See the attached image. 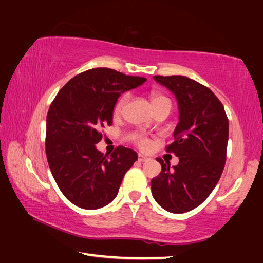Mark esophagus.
<instances>
[{
  "label": "esophagus",
  "instance_id": "34e87169",
  "mask_svg": "<svg viewBox=\"0 0 263 263\" xmlns=\"http://www.w3.org/2000/svg\"><path fill=\"white\" fill-rule=\"evenodd\" d=\"M145 160H148V157H146V156H143V155H139V162L140 163H143V162H145Z\"/></svg>",
  "mask_w": 263,
  "mask_h": 263
}]
</instances>
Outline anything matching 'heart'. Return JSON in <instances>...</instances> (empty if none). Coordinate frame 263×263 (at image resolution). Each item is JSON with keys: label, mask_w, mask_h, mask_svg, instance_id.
<instances>
[{"label": "heart", "mask_w": 263, "mask_h": 263, "mask_svg": "<svg viewBox=\"0 0 263 263\" xmlns=\"http://www.w3.org/2000/svg\"><path fill=\"white\" fill-rule=\"evenodd\" d=\"M127 101H128V95H122L121 97H119V99L117 100V103H115L114 108H113V112L115 115H120L123 112L124 106H126ZM150 101L154 109L159 107V106L163 104H171V101H170V99L166 96H164L163 93H160V92H156V91L151 92L150 93ZM134 142L135 144L141 149L148 148L149 145V140L142 135H135Z\"/></svg>", "instance_id": "obj_1"}]
</instances>
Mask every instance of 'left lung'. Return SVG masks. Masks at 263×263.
<instances>
[{
    "mask_svg": "<svg viewBox=\"0 0 263 263\" xmlns=\"http://www.w3.org/2000/svg\"><path fill=\"white\" fill-rule=\"evenodd\" d=\"M154 78L178 100L180 121L167 153L179 157L170 168L157 158L162 171L151 180V193L163 209L182 214L199 206L217 185L227 162L229 119L223 104L209 87L185 76Z\"/></svg>",
    "mask_w": 263,
    "mask_h": 263,
    "instance_id": "1",
    "label": "left lung"
}]
</instances>
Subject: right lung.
I'll return each instance as SVG.
<instances>
[{
    "instance_id": "obj_1",
    "label": "right lung",
    "mask_w": 263,
    "mask_h": 263,
    "mask_svg": "<svg viewBox=\"0 0 263 263\" xmlns=\"http://www.w3.org/2000/svg\"><path fill=\"white\" fill-rule=\"evenodd\" d=\"M145 81L114 69H89L71 78L50 104L46 119V156L55 182L72 204L99 209L118 195L137 154L119 145L110 156L104 155L96 144L103 139V128L113 122L120 95Z\"/></svg>"
}]
</instances>
